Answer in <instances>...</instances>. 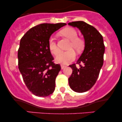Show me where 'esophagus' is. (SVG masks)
Returning <instances> with one entry per match:
<instances>
[{"label": "esophagus", "instance_id": "obj_1", "mask_svg": "<svg viewBox=\"0 0 122 122\" xmlns=\"http://www.w3.org/2000/svg\"><path fill=\"white\" fill-rule=\"evenodd\" d=\"M66 66H65L64 65H61V69H64V68H65Z\"/></svg>", "mask_w": 122, "mask_h": 122}]
</instances>
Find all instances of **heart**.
<instances>
[{"label":"heart","instance_id":"obj_1","mask_svg":"<svg viewBox=\"0 0 122 122\" xmlns=\"http://www.w3.org/2000/svg\"><path fill=\"white\" fill-rule=\"evenodd\" d=\"M60 33L71 41L68 48L70 50L60 53L56 58V61L60 64H66L75 59L76 54L72 49H75L77 52L81 51L84 48L85 41L81 38L78 37L77 32L72 27L65 28L60 31ZM48 45L50 51L54 56H57L60 53L59 47L53 38L49 39Z\"/></svg>","mask_w":122,"mask_h":122}]
</instances>
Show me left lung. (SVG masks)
I'll return each instance as SVG.
<instances>
[{
  "mask_svg": "<svg viewBox=\"0 0 122 122\" xmlns=\"http://www.w3.org/2000/svg\"><path fill=\"white\" fill-rule=\"evenodd\" d=\"M68 25L77 27L84 38V50L76 62L80 67L77 68L75 64L69 65L72 73L68 79L73 91L82 93L89 90L96 83L103 65L105 51L103 38L93 26L83 21L70 22Z\"/></svg>",
  "mask_w": 122,
  "mask_h": 122,
  "instance_id": "1",
  "label": "left lung"
}]
</instances>
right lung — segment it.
Listing matches in <instances>:
<instances>
[{
	"label": "right lung",
	"instance_id": "right-lung-1",
	"mask_svg": "<svg viewBox=\"0 0 122 122\" xmlns=\"http://www.w3.org/2000/svg\"><path fill=\"white\" fill-rule=\"evenodd\" d=\"M66 24L42 23L32 27L21 38L18 51V68L29 90L37 96L45 97L55 89L60 64L49 48V40L56 31Z\"/></svg>",
	"mask_w": 122,
	"mask_h": 122
}]
</instances>
